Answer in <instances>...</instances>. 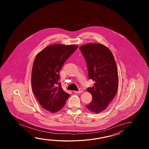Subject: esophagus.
I'll list each match as a JSON object with an SVG mask.
<instances>
[{
	"label": "esophagus",
	"mask_w": 149,
	"mask_h": 149,
	"mask_svg": "<svg viewBox=\"0 0 149 149\" xmlns=\"http://www.w3.org/2000/svg\"><path fill=\"white\" fill-rule=\"evenodd\" d=\"M74 92L75 93H77V94H79V93H82L83 92V90L81 88H79V91H74Z\"/></svg>",
	"instance_id": "34e87169"
}]
</instances>
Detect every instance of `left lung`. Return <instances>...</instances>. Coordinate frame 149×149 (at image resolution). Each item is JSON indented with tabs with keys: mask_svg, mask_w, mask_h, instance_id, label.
Instances as JSON below:
<instances>
[{
	"mask_svg": "<svg viewBox=\"0 0 149 149\" xmlns=\"http://www.w3.org/2000/svg\"><path fill=\"white\" fill-rule=\"evenodd\" d=\"M79 48L86 62L89 79L95 81L94 85L87 88L92 101L86 107L92 112L98 113L106 109L117 94V67L111 51L103 45L92 43Z\"/></svg>",
	"mask_w": 149,
	"mask_h": 149,
	"instance_id": "1",
	"label": "left lung"
}]
</instances>
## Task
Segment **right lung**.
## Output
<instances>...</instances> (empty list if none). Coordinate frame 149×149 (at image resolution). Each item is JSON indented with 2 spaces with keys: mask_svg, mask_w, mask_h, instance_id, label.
<instances>
[{
  "mask_svg": "<svg viewBox=\"0 0 149 149\" xmlns=\"http://www.w3.org/2000/svg\"><path fill=\"white\" fill-rule=\"evenodd\" d=\"M77 48L74 45H52L45 48L35 58L31 72L32 91L39 104L47 111L60 110L70 96L58 82L60 71Z\"/></svg>",
  "mask_w": 149,
  "mask_h": 149,
  "instance_id": "right-lung-1",
  "label": "right lung"
}]
</instances>
